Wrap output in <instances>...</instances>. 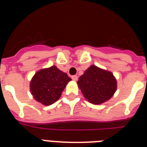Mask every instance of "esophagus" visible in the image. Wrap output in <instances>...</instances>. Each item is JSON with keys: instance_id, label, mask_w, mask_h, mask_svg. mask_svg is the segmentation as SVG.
Wrapping results in <instances>:
<instances>
[{"instance_id": "34e87169", "label": "esophagus", "mask_w": 147, "mask_h": 147, "mask_svg": "<svg viewBox=\"0 0 147 147\" xmlns=\"http://www.w3.org/2000/svg\"><path fill=\"white\" fill-rule=\"evenodd\" d=\"M71 79H72L74 81H76L78 80V76L76 75H74V76H71Z\"/></svg>"}]
</instances>
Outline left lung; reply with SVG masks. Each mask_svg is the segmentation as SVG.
I'll return each instance as SVG.
<instances>
[{"label": "left lung", "mask_w": 147, "mask_h": 147, "mask_svg": "<svg viewBox=\"0 0 147 147\" xmlns=\"http://www.w3.org/2000/svg\"><path fill=\"white\" fill-rule=\"evenodd\" d=\"M83 96L93 105H100L110 99L117 88V81L112 73L90 65L77 82Z\"/></svg>", "instance_id": "obj_1"}]
</instances>
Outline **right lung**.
I'll use <instances>...</instances> for the list:
<instances>
[{
	"label": "right lung",
	"instance_id": "add662e5",
	"mask_svg": "<svg viewBox=\"0 0 147 147\" xmlns=\"http://www.w3.org/2000/svg\"><path fill=\"white\" fill-rule=\"evenodd\" d=\"M71 80L67 74L53 65L35 74L30 82V90L36 101L44 105H51L59 99Z\"/></svg>",
	"mask_w": 147,
	"mask_h": 147
}]
</instances>
